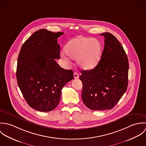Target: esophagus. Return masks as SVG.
Segmentation results:
<instances>
[{"label": "esophagus", "instance_id": "34e87169", "mask_svg": "<svg viewBox=\"0 0 146 146\" xmlns=\"http://www.w3.org/2000/svg\"><path fill=\"white\" fill-rule=\"evenodd\" d=\"M74 78L75 79H78L79 78V74L77 72H74Z\"/></svg>", "mask_w": 146, "mask_h": 146}]
</instances>
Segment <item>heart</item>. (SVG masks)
I'll return each instance as SVG.
<instances>
[{"label":"heart","instance_id":"b5f03b06","mask_svg":"<svg viewBox=\"0 0 146 146\" xmlns=\"http://www.w3.org/2000/svg\"><path fill=\"white\" fill-rule=\"evenodd\" d=\"M61 55L69 60V57L77 60L78 64L83 69L94 68L100 62L101 57V45L100 42L92 38L80 36L69 41Z\"/></svg>","mask_w":146,"mask_h":146}]
</instances>
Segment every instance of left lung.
I'll return each mask as SVG.
<instances>
[{"instance_id": "left-lung-1", "label": "left lung", "mask_w": 146, "mask_h": 146, "mask_svg": "<svg viewBox=\"0 0 146 146\" xmlns=\"http://www.w3.org/2000/svg\"><path fill=\"white\" fill-rule=\"evenodd\" d=\"M104 37V49L98 64L81 71L82 97L92 110L112 108L125 93L128 83L129 62L125 50L117 38L109 33Z\"/></svg>"}]
</instances>
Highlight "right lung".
I'll list each match as a JSON object with an SVG mask.
<instances>
[{"label": "right lung", "mask_w": 146, "mask_h": 146, "mask_svg": "<svg viewBox=\"0 0 146 146\" xmlns=\"http://www.w3.org/2000/svg\"><path fill=\"white\" fill-rule=\"evenodd\" d=\"M63 34L38 30L23 43L19 55L17 83L27 104L39 111L54 110L63 87L74 79L73 71L63 69L54 60L60 58L57 39Z\"/></svg>", "instance_id": "add662e5"}]
</instances>
